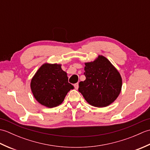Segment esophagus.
I'll use <instances>...</instances> for the list:
<instances>
[{
	"instance_id": "esophagus-1",
	"label": "esophagus",
	"mask_w": 150,
	"mask_h": 150,
	"mask_svg": "<svg viewBox=\"0 0 150 150\" xmlns=\"http://www.w3.org/2000/svg\"><path fill=\"white\" fill-rule=\"evenodd\" d=\"M74 87H75V88L76 89V90H78V88H79V83L75 84H74Z\"/></svg>"
}]
</instances>
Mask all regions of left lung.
I'll list each match as a JSON object with an SVG mask.
<instances>
[{
    "label": "left lung",
    "mask_w": 150,
    "mask_h": 150,
    "mask_svg": "<svg viewBox=\"0 0 150 150\" xmlns=\"http://www.w3.org/2000/svg\"><path fill=\"white\" fill-rule=\"evenodd\" d=\"M84 64L86 80L79 82V91L91 106H109L117 99L122 88L119 72L103 55H98L94 61Z\"/></svg>",
    "instance_id": "left-lung-1"
}]
</instances>
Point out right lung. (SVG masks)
<instances>
[{
	"label": "right lung",
	"mask_w": 150,
	"mask_h": 150,
	"mask_svg": "<svg viewBox=\"0 0 150 150\" xmlns=\"http://www.w3.org/2000/svg\"><path fill=\"white\" fill-rule=\"evenodd\" d=\"M30 87L36 100L47 108L62 104L67 93L74 88L68 82L66 72L61 64L44 63L34 75Z\"/></svg>",
	"instance_id": "obj_1"
}]
</instances>
